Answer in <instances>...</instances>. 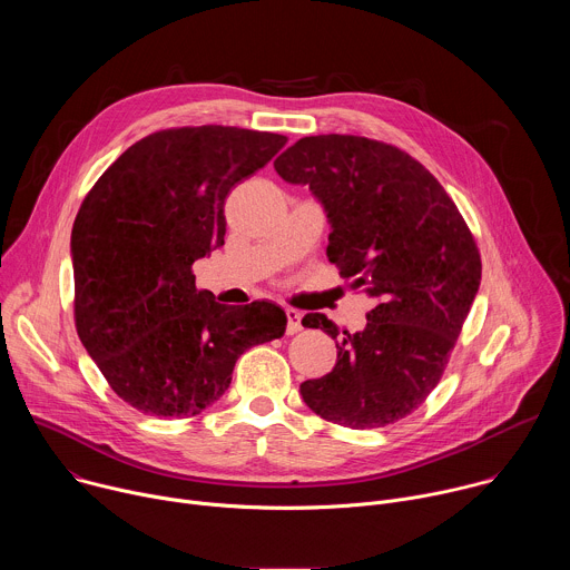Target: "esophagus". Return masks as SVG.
<instances>
[{
    "label": "esophagus",
    "mask_w": 570,
    "mask_h": 570,
    "mask_svg": "<svg viewBox=\"0 0 570 570\" xmlns=\"http://www.w3.org/2000/svg\"><path fill=\"white\" fill-rule=\"evenodd\" d=\"M302 332V313L295 308H286V334L293 336Z\"/></svg>",
    "instance_id": "1"
}]
</instances>
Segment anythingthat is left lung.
Listing matches in <instances>:
<instances>
[{
  "mask_svg": "<svg viewBox=\"0 0 570 570\" xmlns=\"http://www.w3.org/2000/svg\"><path fill=\"white\" fill-rule=\"evenodd\" d=\"M275 171L324 207L330 262L374 299L365 330L341 341L332 320L304 315V327L324 330L338 350L330 374L299 385L304 403L358 431L411 415L438 385L480 286L464 218L417 159L367 137H302Z\"/></svg>",
  "mask_w": 570,
  "mask_h": 570,
  "instance_id": "8db88e82",
  "label": "left lung"
}]
</instances>
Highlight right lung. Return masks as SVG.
Returning <instances> with one entry per match:
<instances>
[{"label": "right lung", "mask_w": 570, "mask_h": 570, "mask_svg": "<svg viewBox=\"0 0 570 570\" xmlns=\"http://www.w3.org/2000/svg\"><path fill=\"white\" fill-rule=\"evenodd\" d=\"M284 144V135L232 126L159 130L121 153L80 205L76 332L132 409L200 415L225 394L243 352L284 336L277 304H218L191 273L223 246L229 189Z\"/></svg>", "instance_id": "add662e5"}]
</instances>
